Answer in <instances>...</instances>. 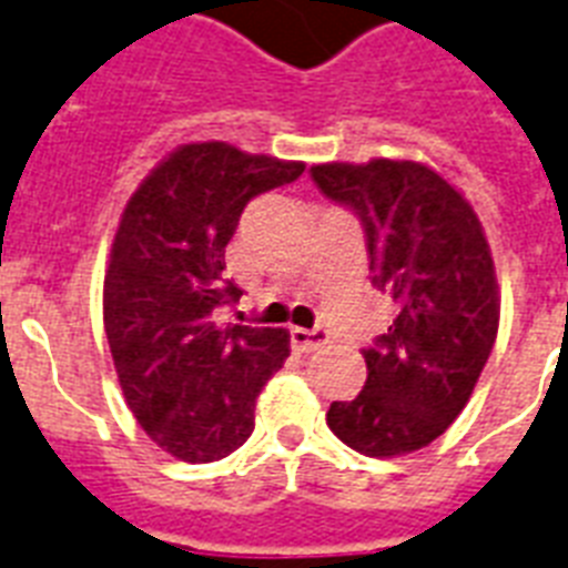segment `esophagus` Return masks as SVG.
Listing matches in <instances>:
<instances>
[{"instance_id":"obj_1","label":"esophagus","mask_w":568,"mask_h":568,"mask_svg":"<svg viewBox=\"0 0 568 568\" xmlns=\"http://www.w3.org/2000/svg\"><path fill=\"white\" fill-rule=\"evenodd\" d=\"M328 343V334L322 328H293L290 331V346H293V352H298V355H311V352H316V348H322Z\"/></svg>"}]
</instances>
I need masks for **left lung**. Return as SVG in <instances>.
<instances>
[{
	"mask_svg": "<svg viewBox=\"0 0 568 568\" xmlns=\"http://www.w3.org/2000/svg\"><path fill=\"white\" fill-rule=\"evenodd\" d=\"M316 187L352 207L372 284L396 316L363 348L366 384L334 402L328 428L366 457H398L443 434L469 402L498 334V281L478 213L416 161L316 163Z\"/></svg>",
	"mask_w": 568,
	"mask_h": 568,
	"instance_id": "left-lung-1",
	"label": "left lung"
}]
</instances>
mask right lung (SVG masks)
Masks as SVG:
<instances>
[{
    "instance_id": "obj_1",
    "label": "right lung",
    "mask_w": 568,
    "mask_h": 568,
    "mask_svg": "<svg viewBox=\"0 0 568 568\" xmlns=\"http://www.w3.org/2000/svg\"><path fill=\"white\" fill-rule=\"evenodd\" d=\"M302 161L231 143H184L131 193L104 270V334L134 419L184 464L229 457L255 430L263 384L284 366V328L216 325L240 302L225 246L255 196L290 184Z\"/></svg>"
}]
</instances>
